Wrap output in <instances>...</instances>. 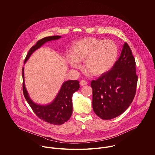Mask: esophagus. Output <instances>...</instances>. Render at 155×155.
<instances>
[{"label": "esophagus", "instance_id": "obj_1", "mask_svg": "<svg viewBox=\"0 0 155 155\" xmlns=\"http://www.w3.org/2000/svg\"><path fill=\"white\" fill-rule=\"evenodd\" d=\"M87 84V82L85 81H84V80H82V81H81V82H80V85H81V86L86 85Z\"/></svg>", "mask_w": 155, "mask_h": 155}]
</instances>
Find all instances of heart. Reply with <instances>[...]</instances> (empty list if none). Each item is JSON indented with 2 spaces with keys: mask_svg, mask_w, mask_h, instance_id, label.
<instances>
[{
  "mask_svg": "<svg viewBox=\"0 0 155 155\" xmlns=\"http://www.w3.org/2000/svg\"><path fill=\"white\" fill-rule=\"evenodd\" d=\"M118 55V47L113 41L88 37L73 45L71 56L67 57V61L70 66L78 68L81 67L79 62L85 60L86 71L92 76H99L114 67Z\"/></svg>",
  "mask_w": 155,
  "mask_h": 155,
  "instance_id": "b5f03b06",
  "label": "heart"
}]
</instances>
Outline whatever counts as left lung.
I'll return each instance as SVG.
<instances>
[{
    "mask_svg": "<svg viewBox=\"0 0 155 155\" xmlns=\"http://www.w3.org/2000/svg\"><path fill=\"white\" fill-rule=\"evenodd\" d=\"M135 61L125 43L114 67L93 80V109L103 120H111L123 114L132 103L136 93L138 76Z\"/></svg>",
    "mask_w": 155,
    "mask_h": 155,
    "instance_id": "1",
    "label": "left lung"
}]
</instances>
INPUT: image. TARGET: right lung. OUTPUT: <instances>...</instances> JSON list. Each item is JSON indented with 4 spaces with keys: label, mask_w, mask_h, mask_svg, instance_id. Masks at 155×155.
<instances>
[{
    "label": "right lung",
    "mask_w": 155,
    "mask_h": 155,
    "mask_svg": "<svg viewBox=\"0 0 155 155\" xmlns=\"http://www.w3.org/2000/svg\"><path fill=\"white\" fill-rule=\"evenodd\" d=\"M61 36L56 35L45 37L36 43L29 51L24 64L28 60L31 54L40 48L46 43L61 38ZM23 92L24 96L31 107L41 120L53 124H62L67 121L73 112L72 96L74 92L79 89V83L78 80H69L64 82L54 100L47 104H40L35 103L31 99L25 87L24 67L22 69Z\"/></svg>",
    "instance_id": "obj_1"
}]
</instances>
